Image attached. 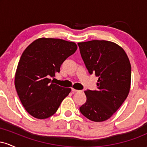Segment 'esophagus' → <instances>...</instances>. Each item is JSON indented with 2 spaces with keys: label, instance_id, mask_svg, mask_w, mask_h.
I'll use <instances>...</instances> for the list:
<instances>
[{
  "label": "esophagus",
  "instance_id": "obj_1",
  "mask_svg": "<svg viewBox=\"0 0 147 147\" xmlns=\"http://www.w3.org/2000/svg\"><path fill=\"white\" fill-rule=\"evenodd\" d=\"M72 91L73 92H82V90H76L75 88H72Z\"/></svg>",
  "mask_w": 147,
  "mask_h": 147
}]
</instances>
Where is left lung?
Here are the masks:
<instances>
[{
  "mask_svg": "<svg viewBox=\"0 0 147 147\" xmlns=\"http://www.w3.org/2000/svg\"><path fill=\"white\" fill-rule=\"evenodd\" d=\"M89 73L99 77L97 90H85L86 102L79 108L93 122L107 120L126 99L131 88V66L122 47L104 40L78 43Z\"/></svg>",
  "mask_w": 147,
  "mask_h": 147,
  "instance_id": "obj_1",
  "label": "left lung"
}]
</instances>
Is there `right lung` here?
<instances>
[{"mask_svg":"<svg viewBox=\"0 0 147 147\" xmlns=\"http://www.w3.org/2000/svg\"><path fill=\"white\" fill-rule=\"evenodd\" d=\"M77 49L75 42L39 38L22 54L15 73L14 84L21 104L37 119H46L58 110L71 91L51 82L63 62Z\"/></svg>","mask_w":147,"mask_h":147,"instance_id":"1","label":"right lung"}]
</instances>
